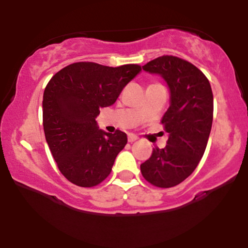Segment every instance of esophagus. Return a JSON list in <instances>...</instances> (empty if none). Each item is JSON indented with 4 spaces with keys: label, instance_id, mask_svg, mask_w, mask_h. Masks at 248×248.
<instances>
[{
    "label": "esophagus",
    "instance_id": "1",
    "mask_svg": "<svg viewBox=\"0 0 248 248\" xmlns=\"http://www.w3.org/2000/svg\"><path fill=\"white\" fill-rule=\"evenodd\" d=\"M138 140H139V138L136 135H134V134H128V142L133 143V142H135Z\"/></svg>",
    "mask_w": 248,
    "mask_h": 248
}]
</instances>
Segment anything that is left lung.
I'll return each instance as SVG.
<instances>
[{
	"instance_id": "obj_1",
	"label": "left lung",
	"mask_w": 248,
	"mask_h": 248,
	"mask_svg": "<svg viewBox=\"0 0 248 248\" xmlns=\"http://www.w3.org/2000/svg\"><path fill=\"white\" fill-rule=\"evenodd\" d=\"M142 69L167 82L170 106L161 121L169 134L167 146L153 149L141 172L153 186L171 187L191 175L205 152L213 119L211 85L201 70L178 57H158Z\"/></svg>"
}]
</instances>
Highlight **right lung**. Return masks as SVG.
<instances>
[{"label": "right lung", "instance_id": "obj_1", "mask_svg": "<svg viewBox=\"0 0 248 248\" xmlns=\"http://www.w3.org/2000/svg\"><path fill=\"white\" fill-rule=\"evenodd\" d=\"M141 72L135 64L118 67L91 62L71 64L51 78L43 95V127L50 152L65 178L78 186H98L112 171L127 144L126 133L99 129L100 108L112 106Z\"/></svg>", "mask_w": 248, "mask_h": 248}]
</instances>
